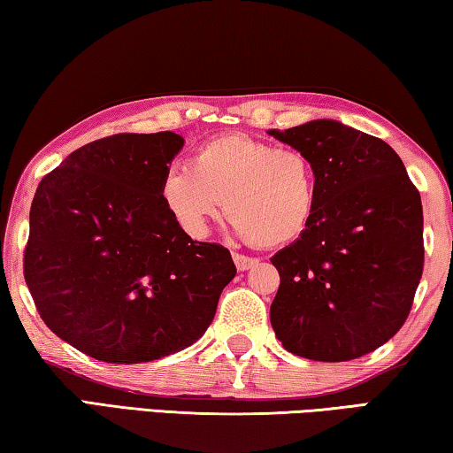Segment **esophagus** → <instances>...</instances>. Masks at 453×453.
Instances as JSON below:
<instances>
[{"label":"esophagus","mask_w":453,"mask_h":453,"mask_svg":"<svg viewBox=\"0 0 453 453\" xmlns=\"http://www.w3.org/2000/svg\"><path fill=\"white\" fill-rule=\"evenodd\" d=\"M234 264L240 272L250 270V267H254L257 264V259L254 257H248V256H242V254H234Z\"/></svg>","instance_id":"1"}]
</instances>
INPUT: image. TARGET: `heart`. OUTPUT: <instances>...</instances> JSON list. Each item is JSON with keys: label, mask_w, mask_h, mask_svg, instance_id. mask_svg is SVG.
<instances>
[{"label": "heart", "mask_w": 453, "mask_h": 453, "mask_svg": "<svg viewBox=\"0 0 453 453\" xmlns=\"http://www.w3.org/2000/svg\"><path fill=\"white\" fill-rule=\"evenodd\" d=\"M162 196L188 234L203 237L227 208L232 227L259 248H280L300 237L316 210V172L297 150L221 135L199 145L191 165L167 172Z\"/></svg>", "instance_id": "1"}]
</instances>
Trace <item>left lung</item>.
Returning <instances> with one entry per match:
<instances>
[{
  "instance_id": "obj_1",
  "label": "left lung",
  "mask_w": 453,
  "mask_h": 453,
  "mask_svg": "<svg viewBox=\"0 0 453 453\" xmlns=\"http://www.w3.org/2000/svg\"><path fill=\"white\" fill-rule=\"evenodd\" d=\"M310 159L316 210L272 257L270 310L281 346L313 362H348L400 332L424 270V211L400 156L335 119L270 129Z\"/></svg>"
}]
</instances>
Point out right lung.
Returning <instances> with one entry per match:
<instances>
[{"label":"right lung","mask_w":453,"mask_h":453,"mask_svg":"<svg viewBox=\"0 0 453 453\" xmlns=\"http://www.w3.org/2000/svg\"><path fill=\"white\" fill-rule=\"evenodd\" d=\"M183 137L118 134L70 153L37 186L24 275L53 334L99 362L189 348L235 275L229 250L194 242L162 186Z\"/></svg>","instance_id":"add662e5"}]
</instances>
